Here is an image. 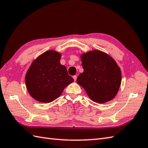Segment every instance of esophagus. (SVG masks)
<instances>
[{"label":"esophagus","instance_id":"esophagus-1","mask_svg":"<svg viewBox=\"0 0 148 148\" xmlns=\"http://www.w3.org/2000/svg\"><path fill=\"white\" fill-rule=\"evenodd\" d=\"M73 79H74V80L75 81H76V79H77V75H74L73 76Z\"/></svg>","mask_w":148,"mask_h":148}]
</instances>
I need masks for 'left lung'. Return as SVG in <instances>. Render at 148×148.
Segmentation results:
<instances>
[{"label": "left lung", "mask_w": 148, "mask_h": 148, "mask_svg": "<svg viewBox=\"0 0 148 148\" xmlns=\"http://www.w3.org/2000/svg\"><path fill=\"white\" fill-rule=\"evenodd\" d=\"M84 72L77 82L94 102L104 104L113 99L121 83V71L112 58L99 50L81 55Z\"/></svg>", "instance_id": "8db88e82"}]
</instances>
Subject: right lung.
Wrapping results in <instances>:
<instances>
[{
  "instance_id": "right-lung-1",
  "label": "right lung",
  "mask_w": 148,
  "mask_h": 148,
  "mask_svg": "<svg viewBox=\"0 0 148 148\" xmlns=\"http://www.w3.org/2000/svg\"><path fill=\"white\" fill-rule=\"evenodd\" d=\"M60 53L47 51L38 56L27 71L26 88L32 97L40 103L54 101L74 81L66 67L60 64Z\"/></svg>"
}]
</instances>
